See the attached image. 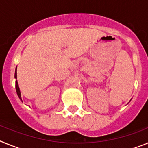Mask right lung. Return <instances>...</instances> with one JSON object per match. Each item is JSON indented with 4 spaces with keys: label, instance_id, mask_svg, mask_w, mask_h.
Listing matches in <instances>:
<instances>
[{
    "label": "right lung",
    "instance_id": "right-lung-1",
    "mask_svg": "<svg viewBox=\"0 0 148 148\" xmlns=\"http://www.w3.org/2000/svg\"><path fill=\"white\" fill-rule=\"evenodd\" d=\"M15 78H16V81H15V89H16V92L17 95H18V98L20 99L21 101H22L21 99V91H20V88H19V86H18V81H17V67L15 69Z\"/></svg>",
    "mask_w": 148,
    "mask_h": 148
}]
</instances>
